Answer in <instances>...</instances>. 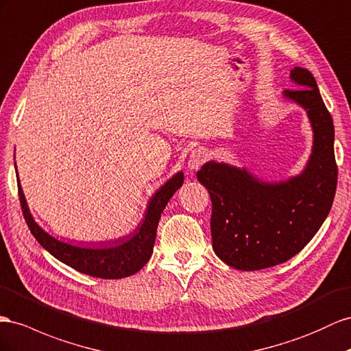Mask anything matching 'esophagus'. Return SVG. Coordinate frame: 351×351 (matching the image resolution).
I'll return each instance as SVG.
<instances>
[{
  "mask_svg": "<svg viewBox=\"0 0 351 351\" xmlns=\"http://www.w3.org/2000/svg\"><path fill=\"white\" fill-rule=\"evenodd\" d=\"M208 156H210V154H208L206 149H204V147L195 149L193 152L191 154V156H189V160H187L189 169H191V171H196V169H199L206 162Z\"/></svg>",
  "mask_w": 351,
  "mask_h": 351,
  "instance_id": "1",
  "label": "esophagus"
}]
</instances>
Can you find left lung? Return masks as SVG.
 Instances as JSON below:
<instances>
[{
    "label": "left lung",
    "instance_id": "obj_1",
    "mask_svg": "<svg viewBox=\"0 0 351 351\" xmlns=\"http://www.w3.org/2000/svg\"><path fill=\"white\" fill-rule=\"evenodd\" d=\"M297 90L283 97L307 112L313 147L302 173L285 182H263L246 168L210 160L199 169V183L213 202V248L227 266L261 270L285 263L317 233L334 202L338 168L334 122L310 71L293 68Z\"/></svg>",
    "mask_w": 351,
    "mask_h": 351
}]
</instances>
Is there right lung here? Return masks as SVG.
<instances>
[{"label":"right lung","instance_id":"add662e5","mask_svg":"<svg viewBox=\"0 0 351 351\" xmlns=\"http://www.w3.org/2000/svg\"><path fill=\"white\" fill-rule=\"evenodd\" d=\"M183 182L184 174L180 171L158 189L146 206L143 220L132 233L115 241L91 243L93 246H81L53 238L35 223L17 176L19 199H21L23 217L38 243L53 257L64 263L66 266L100 279H121L131 276L149 261L154 252L160 214L171 196L183 186Z\"/></svg>","mask_w":351,"mask_h":351}]
</instances>
